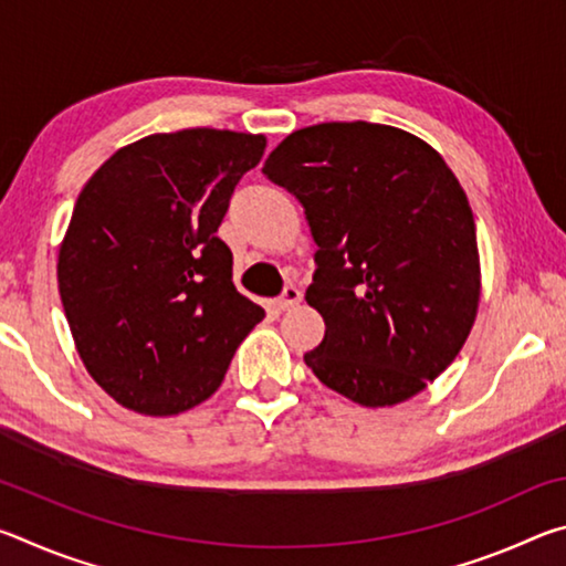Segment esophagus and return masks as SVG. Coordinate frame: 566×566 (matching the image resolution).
I'll use <instances>...</instances> for the list:
<instances>
[{
    "label": "esophagus",
    "instance_id": "obj_1",
    "mask_svg": "<svg viewBox=\"0 0 566 566\" xmlns=\"http://www.w3.org/2000/svg\"><path fill=\"white\" fill-rule=\"evenodd\" d=\"M300 302H302V292L296 290V286H286L280 300H276V306L284 312V310H292V306H296Z\"/></svg>",
    "mask_w": 566,
    "mask_h": 566
}]
</instances>
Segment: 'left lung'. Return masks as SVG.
<instances>
[{
  "label": "left lung",
  "instance_id": "obj_1",
  "mask_svg": "<svg viewBox=\"0 0 566 566\" xmlns=\"http://www.w3.org/2000/svg\"><path fill=\"white\" fill-rule=\"evenodd\" d=\"M262 171L300 199L317 242L306 304L324 339L304 361L361 407H395L454 361L482 272L474 214L434 147L371 122L292 132Z\"/></svg>",
  "mask_w": 566,
  "mask_h": 566
}]
</instances>
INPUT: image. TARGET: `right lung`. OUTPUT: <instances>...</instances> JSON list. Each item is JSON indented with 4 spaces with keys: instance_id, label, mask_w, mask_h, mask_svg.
<instances>
[{
    "instance_id": "1",
    "label": "right lung",
    "mask_w": 566,
    "mask_h": 566,
    "mask_svg": "<svg viewBox=\"0 0 566 566\" xmlns=\"http://www.w3.org/2000/svg\"><path fill=\"white\" fill-rule=\"evenodd\" d=\"M264 134L179 129L132 142L80 191L56 282L92 379L132 411L171 417L222 385L264 310L232 284L217 237Z\"/></svg>"
}]
</instances>
